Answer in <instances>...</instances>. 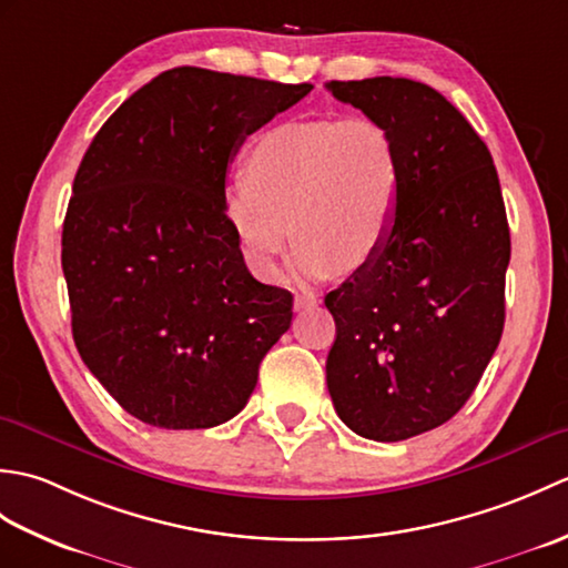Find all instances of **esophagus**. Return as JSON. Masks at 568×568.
Masks as SVG:
<instances>
[{
    "mask_svg": "<svg viewBox=\"0 0 568 568\" xmlns=\"http://www.w3.org/2000/svg\"><path fill=\"white\" fill-rule=\"evenodd\" d=\"M320 303H322V300L315 293H300V295H295V312L312 310V307H317Z\"/></svg>",
    "mask_w": 568,
    "mask_h": 568,
    "instance_id": "esophagus-1",
    "label": "esophagus"
}]
</instances>
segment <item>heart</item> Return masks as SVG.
<instances>
[{
  "instance_id": "heart-1",
  "label": "heart",
  "mask_w": 568,
  "mask_h": 568,
  "mask_svg": "<svg viewBox=\"0 0 568 568\" xmlns=\"http://www.w3.org/2000/svg\"><path fill=\"white\" fill-rule=\"evenodd\" d=\"M246 171L224 185L222 204L261 277H275L291 232L307 277L361 273L388 248L405 173L390 131L373 119L277 124L253 143Z\"/></svg>"
}]
</instances>
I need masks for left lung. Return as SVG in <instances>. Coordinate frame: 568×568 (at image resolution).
<instances>
[{
  "instance_id": "left-lung-1",
  "label": "left lung",
  "mask_w": 568,
  "mask_h": 568,
  "mask_svg": "<svg viewBox=\"0 0 568 568\" xmlns=\"http://www.w3.org/2000/svg\"><path fill=\"white\" fill-rule=\"evenodd\" d=\"M390 131L405 173L388 248L324 297L336 322L327 388L366 439L403 442L452 419L476 390L505 324L510 229L490 151L425 82H327Z\"/></svg>"
}]
</instances>
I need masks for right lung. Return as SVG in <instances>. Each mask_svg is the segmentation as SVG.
<instances>
[{"instance_id": "right-lung-1", "label": "right lung", "mask_w": 568, "mask_h": 568, "mask_svg": "<svg viewBox=\"0 0 568 568\" xmlns=\"http://www.w3.org/2000/svg\"><path fill=\"white\" fill-rule=\"evenodd\" d=\"M310 90L173 68L131 94L84 153L60 253L72 339L146 425L232 419L291 329L293 295L248 273L222 192L244 139Z\"/></svg>"}]
</instances>
